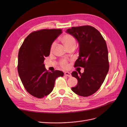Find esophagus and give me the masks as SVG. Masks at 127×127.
Masks as SVG:
<instances>
[{"mask_svg":"<svg viewBox=\"0 0 127 127\" xmlns=\"http://www.w3.org/2000/svg\"><path fill=\"white\" fill-rule=\"evenodd\" d=\"M64 74L65 76H68V77H71V74H70V72H65Z\"/></svg>","mask_w":127,"mask_h":127,"instance_id":"34e87169","label":"esophagus"}]
</instances>
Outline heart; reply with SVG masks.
Returning <instances> with one entry per match:
<instances>
[{
    "label": "heart",
    "mask_w": 127,
    "mask_h": 127,
    "mask_svg": "<svg viewBox=\"0 0 127 127\" xmlns=\"http://www.w3.org/2000/svg\"><path fill=\"white\" fill-rule=\"evenodd\" d=\"M61 40L63 43L65 45V47H66L68 49H70L71 48H75L76 43V39H75V37L74 36L70 35V34H64V35H63L62 37H61ZM55 44V42H53L51 44L50 47L51 51H52L53 49H54ZM59 64L60 65V66L62 68H67L68 67V62L66 60H61Z\"/></svg>",
    "instance_id": "1"
}]
</instances>
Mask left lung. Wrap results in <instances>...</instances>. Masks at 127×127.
<instances>
[{
    "instance_id": "obj_1",
    "label": "left lung",
    "mask_w": 127,
    "mask_h": 127,
    "mask_svg": "<svg viewBox=\"0 0 127 127\" xmlns=\"http://www.w3.org/2000/svg\"><path fill=\"white\" fill-rule=\"evenodd\" d=\"M66 32L74 36L79 43V57L74 67L84 68L83 73L72 72L78 83L71 90L79 96H88L100 88L109 71L106 42L97 30L89 25L72 27Z\"/></svg>"
}]
</instances>
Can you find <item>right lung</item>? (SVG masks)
Wrapping results in <instances>:
<instances>
[{
	"label": "right lung",
	"mask_w": 127,
	"mask_h": 127,
	"mask_svg": "<svg viewBox=\"0 0 127 127\" xmlns=\"http://www.w3.org/2000/svg\"><path fill=\"white\" fill-rule=\"evenodd\" d=\"M61 33V29L34 31L25 38L19 50L18 75L25 90L34 97L41 98L49 95L56 79L64 76L60 70L48 71L43 63L50 55L51 44Z\"/></svg>",
	"instance_id": "obj_1"
}]
</instances>
